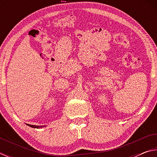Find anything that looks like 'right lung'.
<instances>
[{
	"mask_svg": "<svg viewBox=\"0 0 157 157\" xmlns=\"http://www.w3.org/2000/svg\"><path fill=\"white\" fill-rule=\"evenodd\" d=\"M28 126H30L33 128H42V127H44L45 125H41V126H37V125H33V124H27Z\"/></svg>",
	"mask_w": 157,
	"mask_h": 157,
	"instance_id": "obj_1",
	"label": "right lung"
}]
</instances>
